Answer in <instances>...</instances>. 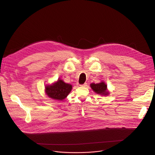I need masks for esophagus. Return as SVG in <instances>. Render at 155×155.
I'll list each match as a JSON object with an SVG mask.
<instances>
[{"mask_svg":"<svg viewBox=\"0 0 155 155\" xmlns=\"http://www.w3.org/2000/svg\"><path fill=\"white\" fill-rule=\"evenodd\" d=\"M80 86H82V87H86L87 86V83H84L83 84H80Z\"/></svg>","mask_w":155,"mask_h":155,"instance_id":"esophagus-1","label":"esophagus"}]
</instances>
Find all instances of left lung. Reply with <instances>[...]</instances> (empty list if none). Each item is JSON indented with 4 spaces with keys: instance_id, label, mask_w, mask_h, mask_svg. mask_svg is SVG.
I'll return each instance as SVG.
<instances>
[{
    "instance_id": "8db88e82",
    "label": "left lung",
    "mask_w": 155,
    "mask_h": 155,
    "mask_svg": "<svg viewBox=\"0 0 155 155\" xmlns=\"http://www.w3.org/2000/svg\"><path fill=\"white\" fill-rule=\"evenodd\" d=\"M90 86L94 92L101 96H105L110 94L108 90H107V85L103 81L96 84L92 83L90 84Z\"/></svg>"
}]
</instances>
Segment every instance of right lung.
<instances>
[{
	"label": "right lung",
	"mask_w": 155,
	"mask_h": 155,
	"mask_svg": "<svg viewBox=\"0 0 155 155\" xmlns=\"http://www.w3.org/2000/svg\"><path fill=\"white\" fill-rule=\"evenodd\" d=\"M72 89V84L65 83L62 80L59 78L52 84L46 85L45 91L50 98L57 101H62L69 95Z\"/></svg>",
	"instance_id": "add662e5"
}]
</instances>
